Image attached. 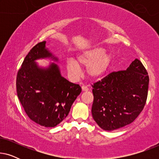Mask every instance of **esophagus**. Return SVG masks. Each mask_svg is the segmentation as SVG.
I'll return each instance as SVG.
<instances>
[{
	"label": "esophagus",
	"instance_id": "34e87169",
	"mask_svg": "<svg viewBox=\"0 0 159 159\" xmlns=\"http://www.w3.org/2000/svg\"><path fill=\"white\" fill-rule=\"evenodd\" d=\"M82 90L83 91V92H86V91H88L89 90V88L88 86H82Z\"/></svg>",
	"mask_w": 159,
	"mask_h": 159
}]
</instances>
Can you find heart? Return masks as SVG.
I'll return each mask as SVG.
<instances>
[{
  "mask_svg": "<svg viewBox=\"0 0 159 159\" xmlns=\"http://www.w3.org/2000/svg\"><path fill=\"white\" fill-rule=\"evenodd\" d=\"M112 62V56L106 53V50L99 46L80 52L77 56V61L68 58L66 61V70L73 79L81 76L80 64L86 66L87 75L93 80H97L105 75L109 69Z\"/></svg>",
  "mask_w": 159,
  "mask_h": 159,
  "instance_id": "heart-1",
  "label": "heart"
}]
</instances>
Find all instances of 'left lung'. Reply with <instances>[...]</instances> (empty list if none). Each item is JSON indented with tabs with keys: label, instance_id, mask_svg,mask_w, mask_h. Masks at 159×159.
<instances>
[{
	"label": "left lung",
	"instance_id": "left-lung-1",
	"mask_svg": "<svg viewBox=\"0 0 159 159\" xmlns=\"http://www.w3.org/2000/svg\"><path fill=\"white\" fill-rule=\"evenodd\" d=\"M149 77L140 61L125 71L112 72L93 86V118L101 129L113 131L129 125L146 102Z\"/></svg>",
	"mask_w": 159,
	"mask_h": 159
}]
</instances>
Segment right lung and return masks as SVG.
Returning a JSON list of instances; mask_svg holds the SVG:
<instances>
[{
  "label": "right lung",
  "mask_w": 159,
  "mask_h": 159,
  "mask_svg": "<svg viewBox=\"0 0 159 159\" xmlns=\"http://www.w3.org/2000/svg\"><path fill=\"white\" fill-rule=\"evenodd\" d=\"M53 61L45 67L36 61ZM58 57L38 43L26 56L16 77L17 95L29 118L45 127L60 124L70 111L71 105L82 92L79 84L69 82L61 75Z\"/></svg>",
  "instance_id": "1"
}]
</instances>
